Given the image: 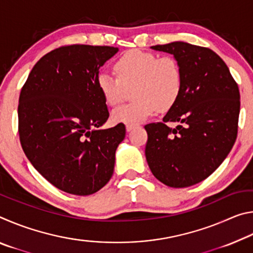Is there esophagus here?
Instances as JSON below:
<instances>
[{
    "label": "esophagus",
    "mask_w": 253,
    "mask_h": 253,
    "mask_svg": "<svg viewBox=\"0 0 253 253\" xmlns=\"http://www.w3.org/2000/svg\"><path fill=\"white\" fill-rule=\"evenodd\" d=\"M135 127H136V125H132V124H127L126 129H127V131H130L132 128H135Z\"/></svg>",
    "instance_id": "34e87169"
}]
</instances>
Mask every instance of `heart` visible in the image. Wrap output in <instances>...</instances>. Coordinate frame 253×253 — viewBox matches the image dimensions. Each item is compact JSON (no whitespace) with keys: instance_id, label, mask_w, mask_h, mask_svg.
<instances>
[{"instance_id":"heart-1","label":"heart","mask_w":253,"mask_h":253,"mask_svg":"<svg viewBox=\"0 0 253 253\" xmlns=\"http://www.w3.org/2000/svg\"><path fill=\"white\" fill-rule=\"evenodd\" d=\"M117 77L107 72L97 76V87L110 106L121 104L129 90L134 101L113 111V121L138 124L157 110L172 108L182 91V70L172 55L158 57L152 52L130 50L124 53L114 66Z\"/></svg>"}]
</instances>
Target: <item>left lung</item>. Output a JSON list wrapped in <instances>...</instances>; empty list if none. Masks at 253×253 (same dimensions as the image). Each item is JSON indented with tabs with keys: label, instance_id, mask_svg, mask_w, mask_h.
<instances>
[{
	"label": "left lung",
	"instance_id": "8db88e82",
	"mask_svg": "<svg viewBox=\"0 0 253 253\" xmlns=\"http://www.w3.org/2000/svg\"><path fill=\"white\" fill-rule=\"evenodd\" d=\"M151 48L174 55L183 83L181 95L163 122L145 126V155L154 176L165 185H194L219 168L237 139L238 84L211 49L181 41ZM168 122L180 125L170 128Z\"/></svg>",
	"mask_w": 253,
	"mask_h": 253
}]
</instances>
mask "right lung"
<instances>
[{
    "instance_id": "right-lung-1",
    "label": "right lung",
    "mask_w": 253,
    "mask_h": 253,
    "mask_svg": "<svg viewBox=\"0 0 253 253\" xmlns=\"http://www.w3.org/2000/svg\"><path fill=\"white\" fill-rule=\"evenodd\" d=\"M117 51L108 45L60 46L34 65L21 89V146L34 169L67 193L93 194L113 176L126 128L122 123L99 128L109 111L97 76Z\"/></svg>"
}]
</instances>
